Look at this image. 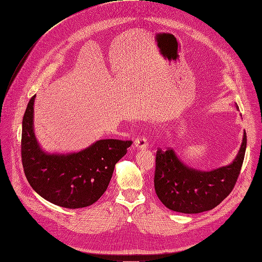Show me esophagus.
<instances>
[{
	"instance_id": "34e87169",
	"label": "esophagus",
	"mask_w": 262,
	"mask_h": 262,
	"mask_svg": "<svg viewBox=\"0 0 262 262\" xmlns=\"http://www.w3.org/2000/svg\"><path fill=\"white\" fill-rule=\"evenodd\" d=\"M134 147L138 150H143L147 148V141L145 138H137L134 142Z\"/></svg>"
}]
</instances>
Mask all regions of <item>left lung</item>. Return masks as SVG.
Instances as JSON below:
<instances>
[{"label":"left lung","instance_id":"left-lung-1","mask_svg":"<svg viewBox=\"0 0 262 262\" xmlns=\"http://www.w3.org/2000/svg\"><path fill=\"white\" fill-rule=\"evenodd\" d=\"M238 109V107L236 106ZM247 146L244 132L241 148L227 165L202 170L186 165L173 151L156 152L154 187L160 202L169 210L198 214L217 207L233 189Z\"/></svg>","mask_w":262,"mask_h":262}]
</instances>
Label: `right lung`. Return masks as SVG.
Masks as SVG:
<instances>
[{
  "instance_id": "add662e5",
  "label": "right lung",
  "mask_w": 262,
  "mask_h": 262,
  "mask_svg": "<svg viewBox=\"0 0 262 262\" xmlns=\"http://www.w3.org/2000/svg\"><path fill=\"white\" fill-rule=\"evenodd\" d=\"M35 98L28 104L21 134V159L30 185L44 200L62 208L95 204L106 191L115 164L133 142L106 139L78 152H46L35 135Z\"/></svg>"
}]
</instances>
